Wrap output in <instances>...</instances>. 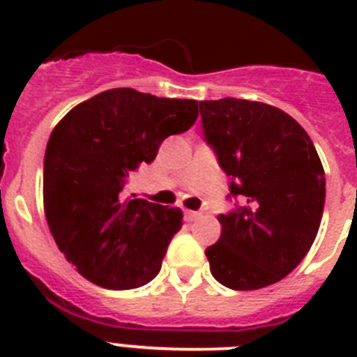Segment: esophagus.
Instances as JSON below:
<instances>
[{"instance_id":"1","label":"esophagus","mask_w":357,"mask_h":357,"mask_svg":"<svg viewBox=\"0 0 357 357\" xmlns=\"http://www.w3.org/2000/svg\"><path fill=\"white\" fill-rule=\"evenodd\" d=\"M200 215H202L200 211H190V209H185V218H187V220H196Z\"/></svg>"}]
</instances>
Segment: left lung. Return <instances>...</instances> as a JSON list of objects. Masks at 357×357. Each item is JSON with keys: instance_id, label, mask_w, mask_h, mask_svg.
<instances>
[{"instance_id": "left-lung-1", "label": "left lung", "mask_w": 357, "mask_h": 357, "mask_svg": "<svg viewBox=\"0 0 357 357\" xmlns=\"http://www.w3.org/2000/svg\"><path fill=\"white\" fill-rule=\"evenodd\" d=\"M202 126L241 198L218 215L222 234L206 250L211 274L235 291L280 282L310 252L321 226L326 178L310 135L282 109L222 98L200 102Z\"/></svg>"}]
</instances>
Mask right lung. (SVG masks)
Wrapping results in <instances>:
<instances>
[{"mask_svg": "<svg viewBox=\"0 0 357 357\" xmlns=\"http://www.w3.org/2000/svg\"><path fill=\"white\" fill-rule=\"evenodd\" d=\"M196 119V100L111 89L55 126L44 155V213L59 250L89 282L137 289L159 274L183 213L126 198L122 189L162 140Z\"/></svg>", "mask_w": 357, "mask_h": 357, "instance_id": "add662e5", "label": "right lung"}]
</instances>
